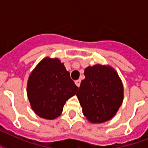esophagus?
I'll use <instances>...</instances> for the list:
<instances>
[{
  "label": "esophagus",
  "mask_w": 148,
  "mask_h": 148,
  "mask_svg": "<svg viewBox=\"0 0 148 148\" xmlns=\"http://www.w3.org/2000/svg\"><path fill=\"white\" fill-rule=\"evenodd\" d=\"M75 84H76L77 87H80V84H81V80H77V81H75Z\"/></svg>",
  "instance_id": "1"
}]
</instances>
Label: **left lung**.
Returning <instances> with one entry per match:
<instances>
[{"mask_svg":"<svg viewBox=\"0 0 148 148\" xmlns=\"http://www.w3.org/2000/svg\"><path fill=\"white\" fill-rule=\"evenodd\" d=\"M77 96L82 112L91 123L111 119L122 104L123 84L112 67L97 64L87 67Z\"/></svg>","mask_w":148,"mask_h":148,"instance_id":"obj_1","label":"left lung"}]
</instances>
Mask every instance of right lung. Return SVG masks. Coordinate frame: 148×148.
I'll return each mask as SVG.
<instances>
[{"label": "right lung", "instance_id": "obj_1", "mask_svg": "<svg viewBox=\"0 0 148 148\" xmlns=\"http://www.w3.org/2000/svg\"><path fill=\"white\" fill-rule=\"evenodd\" d=\"M77 90L64 64L49 58L43 59L31 72L27 87L33 110L48 120L60 116L66 101Z\"/></svg>", "mask_w": 148, "mask_h": 148}]
</instances>
